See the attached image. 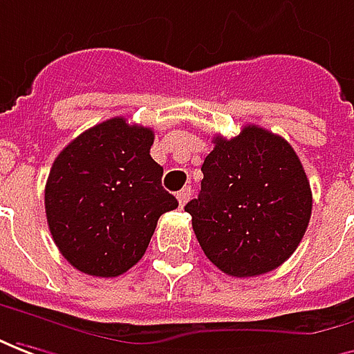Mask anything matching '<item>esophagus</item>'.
I'll return each mask as SVG.
<instances>
[{"label":"esophagus","mask_w":354,"mask_h":354,"mask_svg":"<svg viewBox=\"0 0 354 354\" xmlns=\"http://www.w3.org/2000/svg\"><path fill=\"white\" fill-rule=\"evenodd\" d=\"M190 194H192V190H190V187H185V189L177 192V200H179V205H181V207H185V204L189 202Z\"/></svg>","instance_id":"esophagus-1"}]
</instances>
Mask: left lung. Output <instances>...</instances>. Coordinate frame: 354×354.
I'll list each match as a JSON object with an SVG mask.
<instances>
[{"mask_svg":"<svg viewBox=\"0 0 354 354\" xmlns=\"http://www.w3.org/2000/svg\"><path fill=\"white\" fill-rule=\"evenodd\" d=\"M202 190L185 205L205 257L236 278L270 272L307 230L313 194L292 145L257 125L213 137Z\"/></svg>","mask_w":354,"mask_h":354,"instance_id":"1","label":"left lung"}]
</instances>
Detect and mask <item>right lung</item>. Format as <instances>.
<instances>
[{"label": "right lung", "instance_id": "add662e5", "mask_svg": "<svg viewBox=\"0 0 354 354\" xmlns=\"http://www.w3.org/2000/svg\"><path fill=\"white\" fill-rule=\"evenodd\" d=\"M154 131L110 118L84 131L53 162L45 215L64 259L112 278L139 263L160 215L177 207L150 156Z\"/></svg>", "mask_w": 354, "mask_h": 354}]
</instances>
